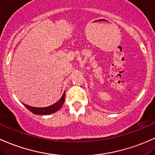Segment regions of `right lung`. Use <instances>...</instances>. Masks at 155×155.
Returning <instances> with one entry per match:
<instances>
[{
	"label": "right lung",
	"mask_w": 155,
	"mask_h": 155,
	"mask_svg": "<svg viewBox=\"0 0 155 155\" xmlns=\"http://www.w3.org/2000/svg\"><path fill=\"white\" fill-rule=\"evenodd\" d=\"M64 97H65V93H63L62 98L57 101V103L54 104L51 106L47 107H34L28 106V105L23 104L25 105V107L28 109L29 111L31 112L32 113L36 114V115H50V114L54 113L55 112H57V110H59V109L62 107V106L63 105L64 101Z\"/></svg>",
	"instance_id": "1"
}]
</instances>
